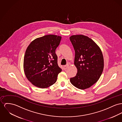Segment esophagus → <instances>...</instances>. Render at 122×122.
I'll return each mask as SVG.
<instances>
[{"label": "esophagus", "instance_id": "obj_1", "mask_svg": "<svg viewBox=\"0 0 122 122\" xmlns=\"http://www.w3.org/2000/svg\"><path fill=\"white\" fill-rule=\"evenodd\" d=\"M68 66H69L68 64H66V65H65V66H63V69H64V70L66 69L68 67Z\"/></svg>", "mask_w": 122, "mask_h": 122}]
</instances>
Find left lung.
<instances>
[{
  "mask_svg": "<svg viewBox=\"0 0 122 122\" xmlns=\"http://www.w3.org/2000/svg\"><path fill=\"white\" fill-rule=\"evenodd\" d=\"M75 51L74 64L77 73L70 78L76 88L84 90L97 82L103 71L104 57L99 47L87 36L73 35L69 37Z\"/></svg>",
  "mask_w": 122,
  "mask_h": 122,
  "instance_id": "left-lung-1",
  "label": "left lung"
}]
</instances>
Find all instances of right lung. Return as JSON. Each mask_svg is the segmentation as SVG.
Listing matches in <instances>:
<instances>
[{
	"label": "right lung",
	"instance_id": "1",
	"mask_svg": "<svg viewBox=\"0 0 122 122\" xmlns=\"http://www.w3.org/2000/svg\"><path fill=\"white\" fill-rule=\"evenodd\" d=\"M61 36L48 35L31 42L25 53L24 70L29 81L35 86L46 88L56 83L61 71L57 63L56 49Z\"/></svg>",
	"mask_w": 122,
	"mask_h": 122
}]
</instances>
